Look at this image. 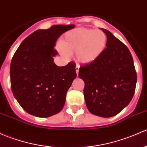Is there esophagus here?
Returning a JSON list of instances; mask_svg holds the SVG:
<instances>
[{
	"label": "esophagus",
	"mask_w": 147,
	"mask_h": 147,
	"mask_svg": "<svg viewBox=\"0 0 147 147\" xmlns=\"http://www.w3.org/2000/svg\"><path fill=\"white\" fill-rule=\"evenodd\" d=\"M79 69H80V65L78 64L76 65V67H75V70H76L77 72V75H78V72H79Z\"/></svg>",
	"instance_id": "1"
}]
</instances>
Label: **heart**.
Wrapping results in <instances>:
<instances>
[{
    "instance_id": "b5f03b06",
    "label": "heart",
    "mask_w": 147,
    "mask_h": 147,
    "mask_svg": "<svg viewBox=\"0 0 147 147\" xmlns=\"http://www.w3.org/2000/svg\"><path fill=\"white\" fill-rule=\"evenodd\" d=\"M107 44L104 32L95 29L78 28L69 31L65 34L62 53L69 57L76 53L77 58L82 63H90L101 56Z\"/></svg>"
}]
</instances>
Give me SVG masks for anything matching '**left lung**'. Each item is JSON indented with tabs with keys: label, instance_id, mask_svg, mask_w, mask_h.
I'll list each match as a JSON object with an SVG mask.
<instances>
[{
	"label": "left lung",
	"instance_id": "8db88e82",
	"mask_svg": "<svg viewBox=\"0 0 147 147\" xmlns=\"http://www.w3.org/2000/svg\"><path fill=\"white\" fill-rule=\"evenodd\" d=\"M107 44L99 58L82 65L79 78L84 82V100L95 115L110 118L129 103L135 94L137 72L127 47L105 29Z\"/></svg>",
	"mask_w": 147,
	"mask_h": 147
}]
</instances>
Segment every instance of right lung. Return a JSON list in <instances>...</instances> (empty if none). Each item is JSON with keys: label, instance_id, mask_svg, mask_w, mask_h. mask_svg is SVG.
I'll return each instance as SVG.
<instances>
[{"label": "right lung", "instance_id": "right-lung-1", "mask_svg": "<svg viewBox=\"0 0 147 147\" xmlns=\"http://www.w3.org/2000/svg\"><path fill=\"white\" fill-rule=\"evenodd\" d=\"M74 24L53 25L35 31L23 40L12 58L10 84L14 96L28 113L39 118L63 109L66 94L76 78L75 63L63 67L53 63L55 42Z\"/></svg>", "mask_w": 147, "mask_h": 147}]
</instances>
